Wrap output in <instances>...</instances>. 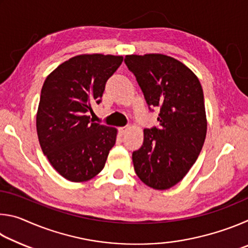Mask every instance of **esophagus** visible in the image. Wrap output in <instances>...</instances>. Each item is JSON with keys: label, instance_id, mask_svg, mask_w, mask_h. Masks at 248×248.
<instances>
[{"label": "esophagus", "instance_id": "esophagus-1", "mask_svg": "<svg viewBox=\"0 0 248 248\" xmlns=\"http://www.w3.org/2000/svg\"><path fill=\"white\" fill-rule=\"evenodd\" d=\"M118 130H119V133L123 136V134H124L125 131H127V127H120Z\"/></svg>", "mask_w": 248, "mask_h": 248}]
</instances>
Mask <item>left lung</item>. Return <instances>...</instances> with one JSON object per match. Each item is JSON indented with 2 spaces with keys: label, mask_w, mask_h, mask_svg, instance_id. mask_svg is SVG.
Segmentation results:
<instances>
[{
  "label": "left lung",
  "mask_w": 248,
  "mask_h": 248,
  "mask_svg": "<svg viewBox=\"0 0 248 248\" xmlns=\"http://www.w3.org/2000/svg\"><path fill=\"white\" fill-rule=\"evenodd\" d=\"M124 63L150 110L159 108V125L144 129L143 145L132 153L134 170L148 186L169 189L186 176L204 143L202 87L190 69L164 54H131L125 56Z\"/></svg>",
  "instance_id": "1"
}]
</instances>
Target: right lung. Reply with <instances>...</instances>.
<instances>
[{"mask_svg": "<svg viewBox=\"0 0 248 248\" xmlns=\"http://www.w3.org/2000/svg\"><path fill=\"white\" fill-rule=\"evenodd\" d=\"M124 58L81 54L48 75L37 111V134L44 154L59 174L86 182L104 169L117 129L93 123L92 105L102 102L108 78Z\"/></svg>", "mask_w": 248, "mask_h": 248, "instance_id": "add662e5", "label": "right lung"}]
</instances>
